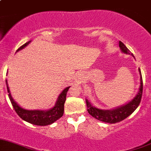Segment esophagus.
<instances>
[{"label": "esophagus", "instance_id": "esophagus-1", "mask_svg": "<svg viewBox=\"0 0 151 151\" xmlns=\"http://www.w3.org/2000/svg\"><path fill=\"white\" fill-rule=\"evenodd\" d=\"M81 80H82V76H81V74H78V77H77V78H76V82H78V83L81 82Z\"/></svg>", "mask_w": 151, "mask_h": 151}]
</instances>
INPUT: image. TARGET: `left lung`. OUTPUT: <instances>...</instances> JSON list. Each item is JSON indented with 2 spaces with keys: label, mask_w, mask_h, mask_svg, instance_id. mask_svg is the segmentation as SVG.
Returning a JSON list of instances; mask_svg holds the SVG:
<instances>
[{
  "label": "left lung",
  "mask_w": 151,
  "mask_h": 151,
  "mask_svg": "<svg viewBox=\"0 0 151 151\" xmlns=\"http://www.w3.org/2000/svg\"><path fill=\"white\" fill-rule=\"evenodd\" d=\"M119 47H120L121 51L123 53L132 55V57L135 58V57L131 53L130 51L121 41H119ZM139 74H140V86H139V91H138L135 96L132 100H130L126 104L123 105V106H118V107L114 108L113 109L104 110V109H100L95 107L94 106H93L91 104V103H90L88 99H85L88 113L92 117L97 119L99 121H103V122L105 123H109V124L118 123L127 118V117H129L134 111L138 108L141 102V99H142V91H143V82H142V77L140 69L139 70Z\"/></svg>",
  "instance_id": "obj_1"
}]
</instances>
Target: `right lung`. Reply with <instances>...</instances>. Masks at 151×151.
Returning <instances> with one entry per match:
<instances>
[{
  "instance_id": "1",
  "label": "right lung",
  "mask_w": 151,
  "mask_h": 151,
  "mask_svg": "<svg viewBox=\"0 0 151 151\" xmlns=\"http://www.w3.org/2000/svg\"><path fill=\"white\" fill-rule=\"evenodd\" d=\"M30 42H31V40L24 43L16 52H19V51L25 48ZM6 87H7V91L9 93L8 96L10 99L11 103L14 108L16 112L22 120H24V121H27L30 124H34V125L47 126L53 124L57 120H58L63 116V111H64V103L66 101V93H67V91H68L70 86L67 87L65 89H63V91H62V92L59 94L58 97L57 99L55 106L52 109H48V110H38V109L37 110H27V109L21 107L12 98L9 88L8 87L7 80H6Z\"/></svg>"
}]
</instances>
